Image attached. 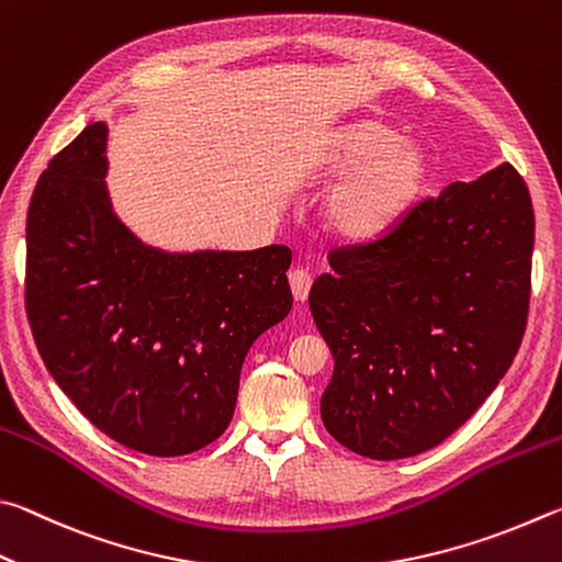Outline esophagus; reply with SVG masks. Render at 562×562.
I'll return each instance as SVG.
<instances>
[{
	"instance_id": "34e87169",
	"label": "esophagus",
	"mask_w": 562,
	"mask_h": 562,
	"mask_svg": "<svg viewBox=\"0 0 562 562\" xmlns=\"http://www.w3.org/2000/svg\"><path fill=\"white\" fill-rule=\"evenodd\" d=\"M311 273L306 269H293L289 271V283H291V291H293V299L296 301H306L308 299V291H311Z\"/></svg>"
}]
</instances>
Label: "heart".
Returning <instances> with one entry per match:
<instances>
[{"instance_id":"heart-1","label":"heart","mask_w":562,"mask_h":562,"mask_svg":"<svg viewBox=\"0 0 562 562\" xmlns=\"http://www.w3.org/2000/svg\"><path fill=\"white\" fill-rule=\"evenodd\" d=\"M330 170L346 175L323 204V224L342 244H372L405 220L429 177L425 145L382 121L346 125L330 145Z\"/></svg>"}]
</instances>
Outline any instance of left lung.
Here are the masks:
<instances>
[{"label": "left lung", "instance_id": "obj_1", "mask_svg": "<svg viewBox=\"0 0 562 562\" xmlns=\"http://www.w3.org/2000/svg\"><path fill=\"white\" fill-rule=\"evenodd\" d=\"M533 232L528 187L504 162L385 239L330 254L308 306L336 360L321 419L342 447L415 457L484 405L526 333Z\"/></svg>", "mask_w": 562, "mask_h": 562}]
</instances>
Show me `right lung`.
<instances>
[{
	"mask_svg": "<svg viewBox=\"0 0 562 562\" xmlns=\"http://www.w3.org/2000/svg\"><path fill=\"white\" fill-rule=\"evenodd\" d=\"M108 125L91 123L38 177L26 216V313L64 395L150 457L229 427L254 340L291 311V249L162 251L108 194Z\"/></svg>",
	"mask_w": 562,
	"mask_h": 562,
	"instance_id": "obj_1",
	"label": "right lung"
}]
</instances>
